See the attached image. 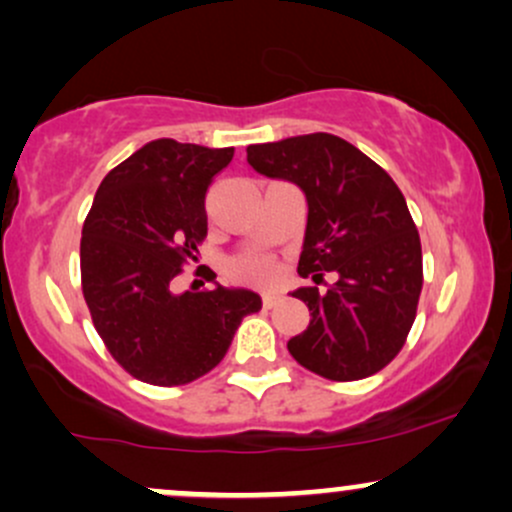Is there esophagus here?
Instances as JSON below:
<instances>
[{
	"instance_id": "34e87169",
	"label": "esophagus",
	"mask_w": 512,
	"mask_h": 512,
	"mask_svg": "<svg viewBox=\"0 0 512 512\" xmlns=\"http://www.w3.org/2000/svg\"><path fill=\"white\" fill-rule=\"evenodd\" d=\"M279 301H281L279 293H264V296H262V305H264V308H274V305L279 303Z\"/></svg>"
}]
</instances>
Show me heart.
<instances>
[{
	"label": "heart",
	"mask_w": 512,
	"mask_h": 512,
	"mask_svg": "<svg viewBox=\"0 0 512 512\" xmlns=\"http://www.w3.org/2000/svg\"><path fill=\"white\" fill-rule=\"evenodd\" d=\"M226 274L240 284L257 286V289H272L279 284L281 269L279 264L264 255H243L228 262Z\"/></svg>",
	"instance_id": "b5f03b06"
}]
</instances>
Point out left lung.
Here are the masks:
<instances>
[{
	"instance_id": "8db88e82",
	"label": "left lung",
	"mask_w": 512,
	"mask_h": 512,
	"mask_svg": "<svg viewBox=\"0 0 512 512\" xmlns=\"http://www.w3.org/2000/svg\"><path fill=\"white\" fill-rule=\"evenodd\" d=\"M248 163L298 185L308 202L298 274L315 286L293 291L310 325L289 339V354L337 383L383 370L407 342L424 286L419 231L395 180L325 132L252 144ZM325 271L338 281L320 292Z\"/></svg>"
}]
</instances>
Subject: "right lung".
<instances>
[{"mask_svg":"<svg viewBox=\"0 0 512 512\" xmlns=\"http://www.w3.org/2000/svg\"><path fill=\"white\" fill-rule=\"evenodd\" d=\"M231 158L233 146L156 139L110 170L93 197L81 228V291L105 349L142 383L202 378L226 356L240 320L262 308L248 289L173 291L182 267L197 262L204 199Z\"/></svg>","mask_w":512,"mask_h":512,"instance_id":"obj_1","label":"right lung"}]
</instances>
